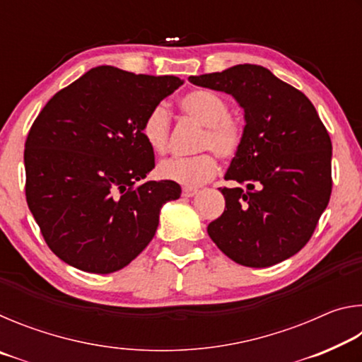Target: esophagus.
<instances>
[{"mask_svg":"<svg viewBox=\"0 0 362 362\" xmlns=\"http://www.w3.org/2000/svg\"><path fill=\"white\" fill-rule=\"evenodd\" d=\"M194 194H198V189L196 188H183V192H182L183 198H193Z\"/></svg>","mask_w":362,"mask_h":362,"instance_id":"1","label":"esophagus"}]
</instances>
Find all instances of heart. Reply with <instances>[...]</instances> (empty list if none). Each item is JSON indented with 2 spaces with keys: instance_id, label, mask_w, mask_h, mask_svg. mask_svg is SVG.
<instances>
[{
  "instance_id": "heart-1",
  "label": "heart",
  "mask_w": 362,
  "mask_h": 362,
  "mask_svg": "<svg viewBox=\"0 0 362 362\" xmlns=\"http://www.w3.org/2000/svg\"><path fill=\"white\" fill-rule=\"evenodd\" d=\"M179 105L189 118L204 126L199 150H212L220 158L238 155L244 137L243 124L230 116V105L223 95L209 89H194L180 97ZM170 116L164 105L153 107L142 122V137L153 151L168 150ZM217 161L209 153L192 158H170L159 163L158 175L164 180L194 188L209 182L217 174Z\"/></svg>"
}]
</instances>
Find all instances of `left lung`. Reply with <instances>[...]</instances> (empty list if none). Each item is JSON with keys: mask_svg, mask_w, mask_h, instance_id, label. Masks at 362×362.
Segmentation results:
<instances>
[{"mask_svg": "<svg viewBox=\"0 0 362 362\" xmlns=\"http://www.w3.org/2000/svg\"><path fill=\"white\" fill-rule=\"evenodd\" d=\"M189 83L233 95L244 110V137L220 188L222 216L207 226L233 262L265 268L297 254L332 192V144L313 103L265 66L235 65Z\"/></svg>", "mask_w": 362, "mask_h": 362, "instance_id": "left-lung-1", "label": "left lung"}]
</instances>
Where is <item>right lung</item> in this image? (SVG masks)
I'll list each match as a JSON object with an SVG mask.
<instances>
[{
  "instance_id": "1",
  "label": "right lung",
  "mask_w": 362,
  "mask_h": 362,
  "mask_svg": "<svg viewBox=\"0 0 362 362\" xmlns=\"http://www.w3.org/2000/svg\"><path fill=\"white\" fill-rule=\"evenodd\" d=\"M102 65L41 110L25 142V194L49 249L88 273L108 274L136 259L155 236L163 204L180 185L148 180L155 153L142 122L182 86Z\"/></svg>"
}]
</instances>
